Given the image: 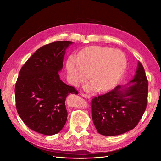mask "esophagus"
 Returning <instances> with one entry per match:
<instances>
[{"mask_svg": "<svg viewBox=\"0 0 161 161\" xmlns=\"http://www.w3.org/2000/svg\"><path fill=\"white\" fill-rule=\"evenodd\" d=\"M81 95L83 97H85V98H86V99H90L91 98V97L89 95H86L85 93H81Z\"/></svg>", "mask_w": 161, "mask_h": 161, "instance_id": "34e87169", "label": "esophagus"}]
</instances>
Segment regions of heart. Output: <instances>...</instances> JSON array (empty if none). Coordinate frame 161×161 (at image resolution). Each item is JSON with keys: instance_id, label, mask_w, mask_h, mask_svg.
<instances>
[{"instance_id": "1", "label": "heart", "mask_w": 161, "mask_h": 161, "mask_svg": "<svg viewBox=\"0 0 161 161\" xmlns=\"http://www.w3.org/2000/svg\"><path fill=\"white\" fill-rule=\"evenodd\" d=\"M126 58L119 50L101 46H91L82 50L79 57L70 56L67 61V71L71 83L78 86L88 79L91 83L87 91H105L114 86L124 74Z\"/></svg>"}]
</instances>
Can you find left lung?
<instances>
[{
	"instance_id": "obj_1",
	"label": "left lung",
	"mask_w": 161,
	"mask_h": 161,
	"mask_svg": "<svg viewBox=\"0 0 161 161\" xmlns=\"http://www.w3.org/2000/svg\"><path fill=\"white\" fill-rule=\"evenodd\" d=\"M148 82L144 67L138 63L133 79L118 85L91 101L92 119L98 132L118 136L134 129L147 108Z\"/></svg>"
}]
</instances>
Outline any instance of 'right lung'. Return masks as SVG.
<instances>
[{"label": "right lung", "instance_id": "right-lung-1", "mask_svg": "<svg viewBox=\"0 0 161 161\" xmlns=\"http://www.w3.org/2000/svg\"><path fill=\"white\" fill-rule=\"evenodd\" d=\"M73 42L57 41L41 47L21 69L16 82V108L28 128L42 134H56L67 119L66 97L79 93L65 84L58 72L66 50Z\"/></svg>", "mask_w": 161, "mask_h": 161}]
</instances>
